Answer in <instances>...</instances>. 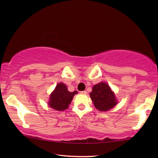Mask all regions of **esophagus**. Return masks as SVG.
Masks as SVG:
<instances>
[{"instance_id": "obj_1", "label": "esophagus", "mask_w": 158, "mask_h": 158, "mask_svg": "<svg viewBox=\"0 0 158 158\" xmlns=\"http://www.w3.org/2000/svg\"><path fill=\"white\" fill-rule=\"evenodd\" d=\"M80 93H81V94H84V95H85V94H87V92H86V90H83V91L80 92Z\"/></svg>"}]
</instances>
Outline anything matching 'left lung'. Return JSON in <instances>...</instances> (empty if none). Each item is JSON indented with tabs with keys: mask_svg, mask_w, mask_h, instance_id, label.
I'll return each mask as SVG.
<instances>
[{
	"mask_svg": "<svg viewBox=\"0 0 158 158\" xmlns=\"http://www.w3.org/2000/svg\"><path fill=\"white\" fill-rule=\"evenodd\" d=\"M90 97L95 108L100 111H107L118 103L114 93L105 82L95 84L90 93Z\"/></svg>",
	"mask_w": 158,
	"mask_h": 158,
	"instance_id": "1",
	"label": "left lung"
}]
</instances>
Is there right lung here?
I'll list each match as a JSON object with an SVG mask.
<instances>
[{"mask_svg": "<svg viewBox=\"0 0 158 158\" xmlns=\"http://www.w3.org/2000/svg\"><path fill=\"white\" fill-rule=\"evenodd\" d=\"M77 91H68L66 85L63 83H59L56 86L53 91L51 93L48 105L51 108L57 111H64L69 107L74 95Z\"/></svg>", "mask_w": 158, "mask_h": 158, "instance_id": "1", "label": "right lung"}]
</instances>
